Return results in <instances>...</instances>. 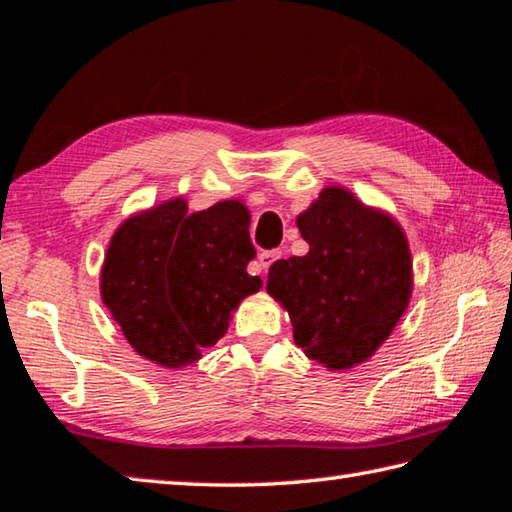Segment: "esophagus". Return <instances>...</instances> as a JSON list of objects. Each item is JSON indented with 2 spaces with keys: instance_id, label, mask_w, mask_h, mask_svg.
<instances>
[{
  "instance_id": "1",
  "label": "esophagus",
  "mask_w": 512,
  "mask_h": 512,
  "mask_svg": "<svg viewBox=\"0 0 512 512\" xmlns=\"http://www.w3.org/2000/svg\"><path fill=\"white\" fill-rule=\"evenodd\" d=\"M280 257H282V250H264V253L257 255V262H259V266H262V271L266 273L268 266L277 262Z\"/></svg>"
}]
</instances>
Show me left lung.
<instances>
[{"label": "left lung", "mask_w": 512, "mask_h": 512, "mask_svg": "<svg viewBox=\"0 0 512 512\" xmlns=\"http://www.w3.org/2000/svg\"><path fill=\"white\" fill-rule=\"evenodd\" d=\"M296 225L309 253L277 259L266 291L289 311L293 341L327 370L368 361L409 307V241L391 214L329 185Z\"/></svg>", "instance_id": "obj_1"}]
</instances>
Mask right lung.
I'll return each instance as SVG.
<instances>
[{"instance_id":"obj_1","label":"right lung","mask_w":512,"mask_h":512,"mask_svg":"<svg viewBox=\"0 0 512 512\" xmlns=\"http://www.w3.org/2000/svg\"><path fill=\"white\" fill-rule=\"evenodd\" d=\"M250 212L239 198L189 212L183 196L119 225L101 266V300L140 357L164 368L201 359L239 302L262 289Z\"/></svg>"}]
</instances>
